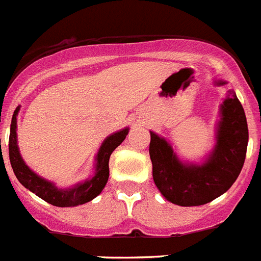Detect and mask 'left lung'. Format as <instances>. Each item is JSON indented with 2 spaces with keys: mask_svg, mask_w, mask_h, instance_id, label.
<instances>
[{
  "mask_svg": "<svg viewBox=\"0 0 261 261\" xmlns=\"http://www.w3.org/2000/svg\"><path fill=\"white\" fill-rule=\"evenodd\" d=\"M215 85L227 84L215 80ZM215 145L201 163L182 161L169 141L150 130L149 156L157 189L172 204L204 205L225 193L244 165L248 125L244 109L233 90L220 105Z\"/></svg>",
  "mask_w": 261,
  "mask_h": 261,
  "instance_id": "obj_1",
  "label": "left lung"
}]
</instances>
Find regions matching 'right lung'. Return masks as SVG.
Wrapping results in <instances>:
<instances>
[{"label":"right lung","instance_id":"add662e5","mask_svg":"<svg viewBox=\"0 0 261 261\" xmlns=\"http://www.w3.org/2000/svg\"><path fill=\"white\" fill-rule=\"evenodd\" d=\"M19 108L21 107L18 105L13 113L9 136L10 164L18 181L25 188L29 189L30 192H33L46 203L56 206L81 205L100 195L109 178V157L112 152L125 140L126 135L129 133V126L112 133L102 141L94 159L96 164H94L93 176H90L85 181L73 185L70 188H58L53 181H49L32 171L19 153L18 143H17V116Z\"/></svg>","mask_w":261,"mask_h":261}]
</instances>
